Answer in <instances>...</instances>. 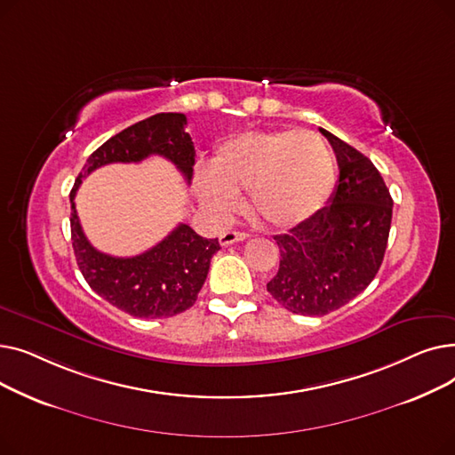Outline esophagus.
<instances>
[{"mask_svg": "<svg viewBox=\"0 0 455 455\" xmlns=\"http://www.w3.org/2000/svg\"><path fill=\"white\" fill-rule=\"evenodd\" d=\"M247 237H249L247 232L225 230V232L220 235V243H221L223 247H227V245H232V243H235V242H243V240H247Z\"/></svg>", "mask_w": 455, "mask_h": 455, "instance_id": "1", "label": "esophagus"}]
</instances>
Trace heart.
Returning a JSON list of instances; mask_svg holds the SVG:
<instances>
[{"label":"heart","mask_w":455,"mask_h":455,"mask_svg":"<svg viewBox=\"0 0 455 455\" xmlns=\"http://www.w3.org/2000/svg\"><path fill=\"white\" fill-rule=\"evenodd\" d=\"M210 170L196 182L203 204L228 212L235 191L249 189L252 212L278 228L314 218L336 186L331 151L321 136L304 131L237 134L215 149Z\"/></svg>","instance_id":"obj_1"}]
</instances>
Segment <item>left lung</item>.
Listing matches in <instances>:
<instances>
[{"instance_id": "8db88e82", "label": "left lung", "mask_w": 455, "mask_h": 455, "mask_svg": "<svg viewBox=\"0 0 455 455\" xmlns=\"http://www.w3.org/2000/svg\"><path fill=\"white\" fill-rule=\"evenodd\" d=\"M336 153L339 180L314 218L275 235L280 267L267 291L291 314L326 315L360 295L384 261L393 199L374 164L319 129Z\"/></svg>"}]
</instances>
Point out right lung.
I'll return each mask as SVG.
<instances>
[{"instance_id": "right-lung-1", "label": "right lung", "mask_w": 455, "mask_h": 455, "mask_svg": "<svg viewBox=\"0 0 455 455\" xmlns=\"http://www.w3.org/2000/svg\"><path fill=\"white\" fill-rule=\"evenodd\" d=\"M186 125L184 114L162 112L127 127L88 156L69 191L71 243L77 266L95 293L132 317H173L194 306L206 280L210 259L221 249L218 237L206 240L180 223L153 249L131 258H116L93 249L86 240L77 218L76 196L81 180L98 167L114 162H141L151 155L173 162L189 184L196 148L184 131Z\"/></svg>"}]
</instances>
